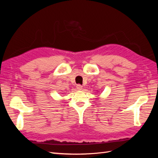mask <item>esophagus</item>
<instances>
[{
  "instance_id": "34e87169",
  "label": "esophagus",
  "mask_w": 158,
  "mask_h": 158,
  "mask_svg": "<svg viewBox=\"0 0 158 158\" xmlns=\"http://www.w3.org/2000/svg\"><path fill=\"white\" fill-rule=\"evenodd\" d=\"M76 88H77L78 90H82L83 89V86H82V85L78 84L77 85H76Z\"/></svg>"
}]
</instances>
